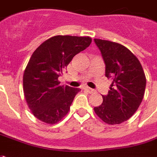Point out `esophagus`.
<instances>
[{"label": "esophagus", "mask_w": 157, "mask_h": 157, "mask_svg": "<svg viewBox=\"0 0 157 157\" xmlns=\"http://www.w3.org/2000/svg\"><path fill=\"white\" fill-rule=\"evenodd\" d=\"M86 90H87L90 93H94V92H96L95 90L94 89H92V88H90V87H86Z\"/></svg>", "instance_id": "esophagus-1"}]
</instances>
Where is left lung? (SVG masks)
<instances>
[{
	"mask_svg": "<svg viewBox=\"0 0 157 157\" xmlns=\"http://www.w3.org/2000/svg\"><path fill=\"white\" fill-rule=\"evenodd\" d=\"M105 63V75L113 79L96 114L109 124L128 120L138 109L145 94L146 79L141 64L129 49L114 42L94 39Z\"/></svg>",
	"mask_w": 157,
	"mask_h": 157,
	"instance_id": "8db88e82",
	"label": "left lung"
}]
</instances>
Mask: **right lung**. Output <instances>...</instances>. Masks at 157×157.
Here are the masks:
<instances>
[{
    "label": "right lung",
    "instance_id": "add662e5",
    "mask_svg": "<svg viewBox=\"0 0 157 157\" xmlns=\"http://www.w3.org/2000/svg\"><path fill=\"white\" fill-rule=\"evenodd\" d=\"M91 43L90 37L58 35L44 42L33 52L23 74V92L38 119L53 124L67 114L81 89L59 86L58 78L73 57Z\"/></svg>",
    "mask_w": 157,
    "mask_h": 157
}]
</instances>
